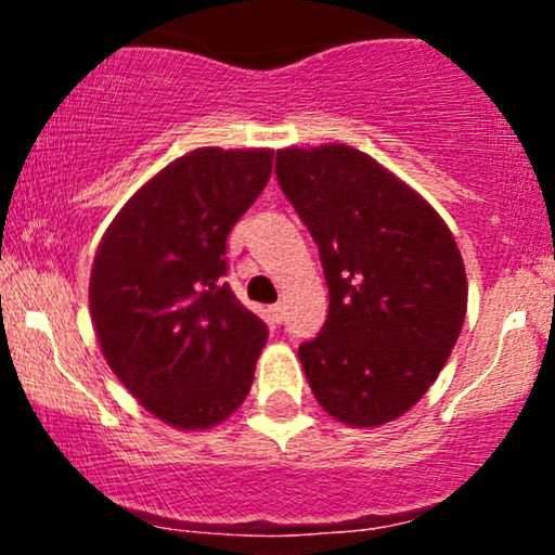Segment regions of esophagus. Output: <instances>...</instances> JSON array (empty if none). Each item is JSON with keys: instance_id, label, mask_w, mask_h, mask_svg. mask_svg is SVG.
<instances>
[{"instance_id": "34e87169", "label": "esophagus", "mask_w": 555, "mask_h": 555, "mask_svg": "<svg viewBox=\"0 0 555 555\" xmlns=\"http://www.w3.org/2000/svg\"><path fill=\"white\" fill-rule=\"evenodd\" d=\"M269 315H271V321H273V323H282V321H284V305H282V302L271 305V308H269Z\"/></svg>"}]
</instances>
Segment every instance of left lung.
<instances>
[{"mask_svg": "<svg viewBox=\"0 0 555 555\" xmlns=\"http://www.w3.org/2000/svg\"><path fill=\"white\" fill-rule=\"evenodd\" d=\"M284 195L321 253L328 318L299 362L318 404L375 428L415 406L467 313V273L423 195L352 145L276 154Z\"/></svg>", "mask_w": 555, "mask_h": 555, "instance_id": "left-lung-1", "label": "left lung"}]
</instances>
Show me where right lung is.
Listing matches in <instances>:
<instances>
[{"mask_svg":"<svg viewBox=\"0 0 555 555\" xmlns=\"http://www.w3.org/2000/svg\"><path fill=\"white\" fill-rule=\"evenodd\" d=\"M271 169L269 149L190 151L125 203L95 250L101 352L171 428H214L250 391L269 328L224 282L227 237Z\"/></svg>","mask_w":555,"mask_h":555,"instance_id":"add662e5","label":"right lung"}]
</instances>
